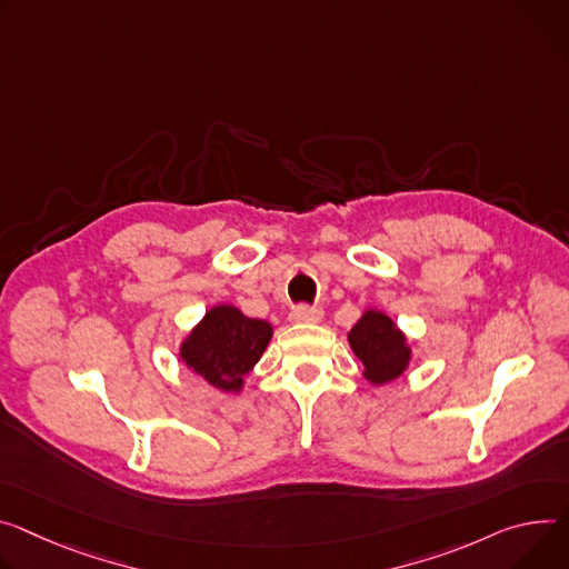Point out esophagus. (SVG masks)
Here are the masks:
<instances>
[{
	"label": "esophagus",
	"mask_w": 569,
	"mask_h": 569,
	"mask_svg": "<svg viewBox=\"0 0 569 569\" xmlns=\"http://www.w3.org/2000/svg\"><path fill=\"white\" fill-rule=\"evenodd\" d=\"M322 316H325V311H322L320 306H306V303H301V306L292 308L290 320L292 322H320Z\"/></svg>",
	"instance_id": "1"
}]
</instances>
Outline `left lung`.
Wrapping results in <instances>:
<instances>
[{
  "label": "left lung",
  "mask_w": 569,
  "mask_h": 569,
  "mask_svg": "<svg viewBox=\"0 0 569 569\" xmlns=\"http://www.w3.org/2000/svg\"><path fill=\"white\" fill-rule=\"evenodd\" d=\"M349 345L353 353L363 360L366 379L379 386L401 377L410 360L403 333L379 311H368L353 325L349 331Z\"/></svg>",
  "instance_id": "left-lung-1"
}]
</instances>
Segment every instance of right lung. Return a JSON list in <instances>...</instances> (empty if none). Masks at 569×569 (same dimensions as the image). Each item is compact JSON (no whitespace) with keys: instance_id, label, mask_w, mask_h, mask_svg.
I'll return each mask as SVG.
<instances>
[{"instance_id":"right-lung-1","label":"right lung","mask_w":569,"mask_h":569,"mask_svg":"<svg viewBox=\"0 0 569 569\" xmlns=\"http://www.w3.org/2000/svg\"><path fill=\"white\" fill-rule=\"evenodd\" d=\"M272 338L263 320L244 318L233 306L211 308L181 347V358L199 377L222 390H240Z\"/></svg>"}]
</instances>
